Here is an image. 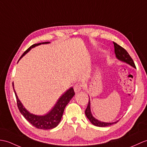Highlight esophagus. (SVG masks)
I'll use <instances>...</instances> for the list:
<instances>
[{
    "label": "esophagus",
    "instance_id": "1",
    "mask_svg": "<svg viewBox=\"0 0 147 147\" xmlns=\"http://www.w3.org/2000/svg\"><path fill=\"white\" fill-rule=\"evenodd\" d=\"M82 87H83V84L81 83H76V84L74 86V90L75 91V93H78V92H80L81 89H82Z\"/></svg>",
    "mask_w": 147,
    "mask_h": 147
}]
</instances>
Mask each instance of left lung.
<instances>
[{
    "instance_id": "8db88e82",
    "label": "left lung",
    "mask_w": 147,
    "mask_h": 147,
    "mask_svg": "<svg viewBox=\"0 0 147 147\" xmlns=\"http://www.w3.org/2000/svg\"><path fill=\"white\" fill-rule=\"evenodd\" d=\"M114 47H115V53L116 54V56L118 58L119 60H120L123 62H125L127 63L129 65L133 66L134 67L136 68L135 64L134 62V60L132 59L131 56L129 55L128 52L126 51L123 47H122L120 45H118V44L113 42ZM85 114H86V117L88 118V120L90 121L92 124L96 126V127H108V126H110L113 124L117 123L118 121H115L113 123H105V122H102L96 120V118L93 117V116L92 115L91 113L90 110V101L89 99V101H88V107L85 110Z\"/></svg>"
}]
</instances>
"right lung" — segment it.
Returning a JSON list of instances; mask_svg holds the SVG:
<instances>
[{
	"label": "right lung",
	"mask_w": 147,
	"mask_h": 147,
	"mask_svg": "<svg viewBox=\"0 0 147 147\" xmlns=\"http://www.w3.org/2000/svg\"><path fill=\"white\" fill-rule=\"evenodd\" d=\"M48 43H49V42H45L33 44V45L29 47V48L23 53L21 57H20V59L24 56L27 52H29L31 48H33V47H34L35 46H39L41 44ZM12 85L17 100V105H18V107L20 112L21 113L23 117H24L30 124L32 125L34 127L38 129H50L57 127L58 124L59 123V122L61 121V118H62L64 108H65L66 106L67 105L68 103H69L70 100H71V98H72L75 94L73 88H71L70 89L68 90L66 93L58 100L57 103L55 105L54 107L49 113L44 116H37L30 113L29 111H27L26 110V109L23 107V105L19 101L18 96H17L14 88H13V83Z\"/></svg>",
	"instance_id": "add662e5"
}]
</instances>
